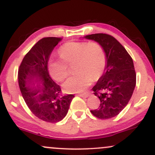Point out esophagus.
Wrapping results in <instances>:
<instances>
[{"mask_svg":"<svg viewBox=\"0 0 155 155\" xmlns=\"http://www.w3.org/2000/svg\"><path fill=\"white\" fill-rule=\"evenodd\" d=\"M78 95L80 96V97H89V95H90V94L89 93H81V94H79Z\"/></svg>","mask_w":155,"mask_h":155,"instance_id":"esophagus-1","label":"esophagus"}]
</instances>
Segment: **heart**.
Returning <instances> with one entry per match:
<instances>
[{
  "label": "heart",
  "mask_w": 155,
  "mask_h": 155,
  "mask_svg": "<svg viewBox=\"0 0 155 155\" xmlns=\"http://www.w3.org/2000/svg\"><path fill=\"white\" fill-rule=\"evenodd\" d=\"M62 59L51 60L48 64L51 77L63 81L68 76V65L76 62L75 70L77 74L64 83L63 87L68 92L84 91L97 80L105 70L106 58L104 48L97 42H68L59 49Z\"/></svg>",
  "instance_id": "1"
}]
</instances>
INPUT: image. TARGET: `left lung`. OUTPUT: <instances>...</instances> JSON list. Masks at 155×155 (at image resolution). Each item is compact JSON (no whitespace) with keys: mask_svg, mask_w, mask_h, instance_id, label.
<instances>
[{"mask_svg":"<svg viewBox=\"0 0 155 155\" xmlns=\"http://www.w3.org/2000/svg\"><path fill=\"white\" fill-rule=\"evenodd\" d=\"M100 44L106 54L105 72L92 87L101 105L91 113L99 119H111L118 115L128 104L136 84L132 58L116 38L105 33L84 36Z\"/></svg>","mask_w":155,"mask_h":155,"instance_id":"8db88e82","label":"left lung"}]
</instances>
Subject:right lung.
<instances>
[{
  "instance_id": "obj_1",
  "label": "right lung",
  "mask_w": 155,
  "mask_h": 155,
  "mask_svg": "<svg viewBox=\"0 0 155 155\" xmlns=\"http://www.w3.org/2000/svg\"><path fill=\"white\" fill-rule=\"evenodd\" d=\"M61 38L39 40L23 58L18 81L25 102L32 113L47 122H58L66 116L74 95H61V89L51 79L48 61Z\"/></svg>"
}]
</instances>
